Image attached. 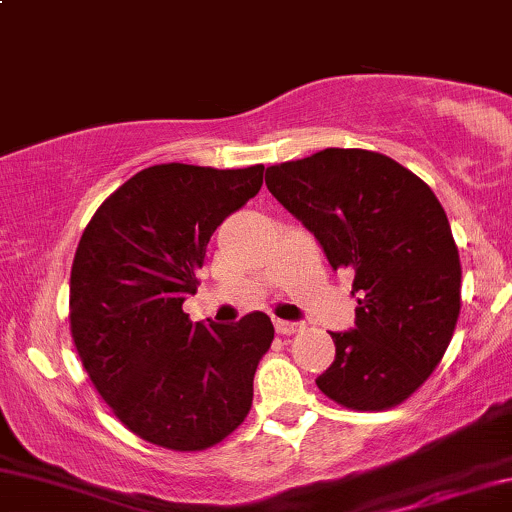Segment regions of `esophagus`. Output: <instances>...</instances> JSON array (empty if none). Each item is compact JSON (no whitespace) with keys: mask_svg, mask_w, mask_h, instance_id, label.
Returning <instances> with one entry per match:
<instances>
[{"mask_svg":"<svg viewBox=\"0 0 512 512\" xmlns=\"http://www.w3.org/2000/svg\"><path fill=\"white\" fill-rule=\"evenodd\" d=\"M301 323H289V320H275V330L280 332V334H294V332H299L301 330Z\"/></svg>","mask_w":512,"mask_h":512,"instance_id":"esophagus-1","label":"esophagus"}]
</instances>
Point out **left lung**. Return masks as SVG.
Listing matches in <instances>:
<instances>
[{
	"label": "left lung",
	"mask_w": 512,
	"mask_h": 512,
	"mask_svg": "<svg viewBox=\"0 0 512 512\" xmlns=\"http://www.w3.org/2000/svg\"><path fill=\"white\" fill-rule=\"evenodd\" d=\"M270 194L351 270L356 327L330 332L318 389L351 410L406 401L437 368L460 313L449 218L418 175L377 151L323 149L266 170Z\"/></svg>",
	"instance_id": "1"
}]
</instances>
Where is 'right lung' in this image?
Instances as JSON below:
<instances>
[{
  "mask_svg": "<svg viewBox=\"0 0 512 512\" xmlns=\"http://www.w3.org/2000/svg\"><path fill=\"white\" fill-rule=\"evenodd\" d=\"M263 166L161 163L97 208L71 268V334L116 418L149 444L204 451L235 432L254 401L258 361L275 330L266 313L192 323L206 244L256 197Z\"/></svg>",
  "mask_w": 512,
  "mask_h": 512,
  "instance_id": "add662e5",
  "label": "right lung"
}]
</instances>
